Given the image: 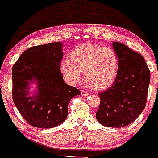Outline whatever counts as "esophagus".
<instances>
[{"mask_svg": "<svg viewBox=\"0 0 158 158\" xmlns=\"http://www.w3.org/2000/svg\"><path fill=\"white\" fill-rule=\"evenodd\" d=\"M81 96L82 97H86V96H88V92H85V91H81Z\"/></svg>", "mask_w": 158, "mask_h": 158, "instance_id": "esophagus-1", "label": "esophagus"}]
</instances>
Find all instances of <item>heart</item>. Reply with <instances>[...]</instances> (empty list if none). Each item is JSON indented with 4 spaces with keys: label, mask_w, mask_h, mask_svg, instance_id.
I'll return each mask as SVG.
<instances>
[{
    "label": "heart",
    "mask_w": 158,
    "mask_h": 158,
    "mask_svg": "<svg viewBox=\"0 0 158 158\" xmlns=\"http://www.w3.org/2000/svg\"><path fill=\"white\" fill-rule=\"evenodd\" d=\"M118 60L114 50L98 44H81L73 50L70 58L63 59L61 70L70 85L84 79L92 88L103 90L115 80Z\"/></svg>",
    "instance_id": "b5f03b06"
}]
</instances>
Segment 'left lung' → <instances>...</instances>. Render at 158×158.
I'll return each mask as SVG.
<instances>
[{
    "mask_svg": "<svg viewBox=\"0 0 158 158\" xmlns=\"http://www.w3.org/2000/svg\"><path fill=\"white\" fill-rule=\"evenodd\" d=\"M118 59V70L112 87L99 93L97 120L107 127H123L140 115L145 108L150 71L143 56L124 44L113 42Z\"/></svg>",
    "mask_w": 158,
    "mask_h": 158,
    "instance_id": "left-lung-1",
    "label": "left lung"
}]
</instances>
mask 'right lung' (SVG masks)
<instances>
[{"mask_svg":"<svg viewBox=\"0 0 158 158\" xmlns=\"http://www.w3.org/2000/svg\"><path fill=\"white\" fill-rule=\"evenodd\" d=\"M63 44L48 43L28 48L13 66V100L26 121L38 128H52L67 118L68 104L80 95L63 80Z\"/></svg>","mask_w":158,"mask_h":158,"instance_id":"obj_1","label":"right lung"}]
</instances>
